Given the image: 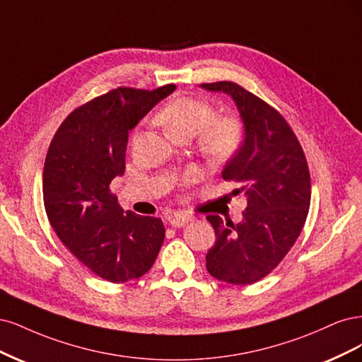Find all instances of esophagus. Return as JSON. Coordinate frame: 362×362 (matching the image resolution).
<instances>
[{"label": "esophagus", "instance_id": "1", "mask_svg": "<svg viewBox=\"0 0 362 362\" xmlns=\"http://www.w3.org/2000/svg\"><path fill=\"white\" fill-rule=\"evenodd\" d=\"M192 221V216L186 215V214H174L171 218H170V224L173 227H185L188 223H191Z\"/></svg>", "mask_w": 362, "mask_h": 362}]
</instances>
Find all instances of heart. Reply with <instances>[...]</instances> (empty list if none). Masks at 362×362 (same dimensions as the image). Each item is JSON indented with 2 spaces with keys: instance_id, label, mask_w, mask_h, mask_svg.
Segmentation results:
<instances>
[{
  "instance_id": "1",
  "label": "heart",
  "mask_w": 362,
  "mask_h": 362,
  "mask_svg": "<svg viewBox=\"0 0 362 362\" xmlns=\"http://www.w3.org/2000/svg\"><path fill=\"white\" fill-rule=\"evenodd\" d=\"M173 139H189L200 132L203 153L215 162H224L236 153L242 143V126L230 115L215 117L211 103L198 98H176L155 115Z\"/></svg>"
}]
</instances>
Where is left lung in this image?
Returning <instances> with one entry per match:
<instances>
[{"instance_id": "1", "label": "left lung", "mask_w": 362, "mask_h": 362, "mask_svg": "<svg viewBox=\"0 0 362 362\" xmlns=\"http://www.w3.org/2000/svg\"><path fill=\"white\" fill-rule=\"evenodd\" d=\"M235 100L243 123V143L223 170L247 195L242 221L209 215L216 240L206 267L214 278L247 286L260 281L279 264L304 228L311 200L307 159L288 123L271 105L243 87L219 81L200 86Z\"/></svg>"}]
</instances>
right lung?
I'll list each match as a JSON object with an SVG mask.
<instances>
[{"mask_svg": "<svg viewBox=\"0 0 362 362\" xmlns=\"http://www.w3.org/2000/svg\"><path fill=\"white\" fill-rule=\"evenodd\" d=\"M174 88L119 87L84 103L58 127L45 159L43 203L54 231L111 283L150 271L165 238L159 218L124 212L110 185L124 173L129 131Z\"/></svg>", "mask_w": 362, "mask_h": 362, "instance_id": "obj_1", "label": "right lung"}]
</instances>
